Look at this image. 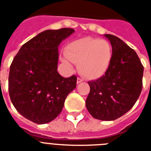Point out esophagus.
Masks as SVG:
<instances>
[{"instance_id": "obj_1", "label": "esophagus", "mask_w": 151, "mask_h": 151, "mask_svg": "<svg viewBox=\"0 0 151 151\" xmlns=\"http://www.w3.org/2000/svg\"><path fill=\"white\" fill-rule=\"evenodd\" d=\"M82 81H83V80L81 79V78H78V79H77V83H78V84H79V83H81Z\"/></svg>"}]
</instances>
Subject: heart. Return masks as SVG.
Here are the masks:
<instances>
[{"label": "heart", "instance_id": "b5f03b06", "mask_svg": "<svg viewBox=\"0 0 151 151\" xmlns=\"http://www.w3.org/2000/svg\"><path fill=\"white\" fill-rule=\"evenodd\" d=\"M112 47L106 40L84 37L67 45L63 62L78 65L80 73L88 79H96L108 70L112 61Z\"/></svg>", "mask_w": 151, "mask_h": 151}]
</instances>
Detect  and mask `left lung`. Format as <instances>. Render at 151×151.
<instances>
[{
	"label": "left lung",
	"mask_w": 151,
	"mask_h": 151,
	"mask_svg": "<svg viewBox=\"0 0 151 151\" xmlns=\"http://www.w3.org/2000/svg\"><path fill=\"white\" fill-rule=\"evenodd\" d=\"M112 45V61L103 77L88 81L86 107L96 119L114 121L131 110L143 88V66L136 52L117 37L104 34Z\"/></svg>",
	"instance_id": "left-lung-1"
}]
</instances>
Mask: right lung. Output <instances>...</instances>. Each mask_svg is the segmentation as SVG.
Listing matches in <instances>:
<instances>
[{
  "label": "right lung",
  "mask_w": 151,
  "mask_h": 151,
  "mask_svg": "<svg viewBox=\"0 0 151 151\" xmlns=\"http://www.w3.org/2000/svg\"><path fill=\"white\" fill-rule=\"evenodd\" d=\"M74 29L41 32L21 47L11 64L8 91L13 106L37 124L52 122L61 113L66 96L77 85V77L63 78L57 71L58 47Z\"/></svg>",
  "instance_id": "right-lung-1"
}]
</instances>
